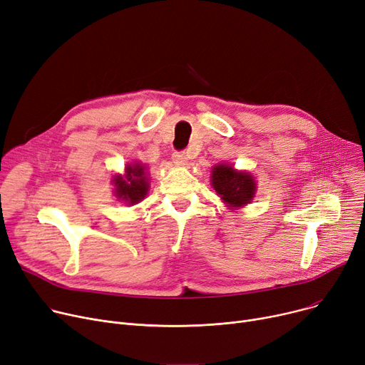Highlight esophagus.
Wrapping results in <instances>:
<instances>
[{
	"label": "esophagus",
	"mask_w": 365,
	"mask_h": 365,
	"mask_svg": "<svg viewBox=\"0 0 365 365\" xmlns=\"http://www.w3.org/2000/svg\"><path fill=\"white\" fill-rule=\"evenodd\" d=\"M173 161L178 165H187V155L183 151H176L173 153Z\"/></svg>",
	"instance_id": "obj_1"
}]
</instances>
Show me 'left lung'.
<instances>
[{
    "instance_id": "obj_1",
    "label": "left lung",
    "mask_w": 365,
    "mask_h": 365,
    "mask_svg": "<svg viewBox=\"0 0 365 365\" xmlns=\"http://www.w3.org/2000/svg\"><path fill=\"white\" fill-rule=\"evenodd\" d=\"M211 185L217 195L230 208L250 204L257 190L255 179L247 173L235 170L229 164H218L211 170Z\"/></svg>"
}]
</instances>
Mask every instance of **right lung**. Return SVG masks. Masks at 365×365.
Listing matches in <instances>:
<instances>
[{
	"mask_svg": "<svg viewBox=\"0 0 365 365\" xmlns=\"http://www.w3.org/2000/svg\"><path fill=\"white\" fill-rule=\"evenodd\" d=\"M115 189V197L125 201L128 205H135L147 197L150 183L145 172V165L136 163L126 167L125 175H117L113 180Z\"/></svg>",
	"mask_w": 365,
	"mask_h": 365,
	"instance_id": "right-lung-1",
	"label": "right lung"
}]
</instances>
